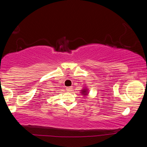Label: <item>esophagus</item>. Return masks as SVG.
Here are the masks:
<instances>
[{"mask_svg":"<svg viewBox=\"0 0 147 147\" xmlns=\"http://www.w3.org/2000/svg\"><path fill=\"white\" fill-rule=\"evenodd\" d=\"M67 91H71L72 89H73V88H72V87H67V88H66Z\"/></svg>","mask_w":147,"mask_h":147,"instance_id":"obj_1","label":"esophagus"}]
</instances>
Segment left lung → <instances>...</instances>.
Returning a JSON list of instances; mask_svg holds the SVG:
<instances>
[{
  "mask_svg": "<svg viewBox=\"0 0 147 147\" xmlns=\"http://www.w3.org/2000/svg\"><path fill=\"white\" fill-rule=\"evenodd\" d=\"M80 91H81L80 93H82V95H83L84 96H88V93H89V89L86 88V86L85 87V88H84V89H82V90H81Z\"/></svg>",
  "mask_w": 147,
  "mask_h": 147,
  "instance_id": "8db88e82",
  "label": "left lung"
}]
</instances>
